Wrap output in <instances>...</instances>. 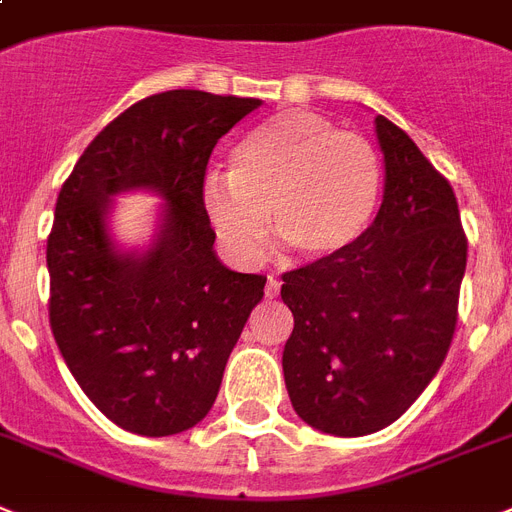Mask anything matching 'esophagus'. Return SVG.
Returning <instances> with one entry per match:
<instances>
[{
	"label": "esophagus",
	"instance_id": "34e87169",
	"mask_svg": "<svg viewBox=\"0 0 512 512\" xmlns=\"http://www.w3.org/2000/svg\"><path fill=\"white\" fill-rule=\"evenodd\" d=\"M278 292H281V281H278L276 276H268V281H265V297H278Z\"/></svg>",
	"mask_w": 512,
	"mask_h": 512
}]
</instances>
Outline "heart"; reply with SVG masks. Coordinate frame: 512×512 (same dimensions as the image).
<instances>
[{"label":"heart","mask_w":512,"mask_h":512,"mask_svg":"<svg viewBox=\"0 0 512 512\" xmlns=\"http://www.w3.org/2000/svg\"><path fill=\"white\" fill-rule=\"evenodd\" d=\"M381 162L363 136L310 110H286L236 144L228 176L205 178L202 205L234 260H260L270 231L307 260L339 255L371 223Z\"/></svg>","instance_id":"1"}]
</instances>
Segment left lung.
Instances as JSON below:
<instances>
[{
  "instance_id": "1",
  "label": "left lung",
  "mask_w": 512,
  "mask_h": 512,
  "mask_svg": "<svg viewBox=\"0 0 512 512\" xmlns=\"http://www.w3.org/2000/svg\"><path fill=\"white\" fill-rule=\"evenodd\" d=\"M376 134L386 165L376 220L339 255L281 276L294 315L289 400L334 436L384 429L429 386L458 326L468 257L450 181L384 115Z\"/></svg>"
}]
</instances>
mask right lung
Listing matches in <instances>:
<instances>
[{
	"label": "right lung",
	"mask_w": 512,
	"mask_h": 512,
	"mask_svg": "<svg viewBox=\"0 0 512 512\" xmlns=\"http://www.w3.org/2000/svg\"><path fill=\"white\" fill-rule=\"evenodd\" d=\"M257 107L194 89L141 99L94 136L62 184L47 239L49 326L83 394L120 429L197 426L263 299L265 276L220 265L202 205L215 144ZM136 185L160 190L169 207L156 247L126 258L106 236V197Z\"/></svg>",
	"instance_id": "1"
}]
</instances>
